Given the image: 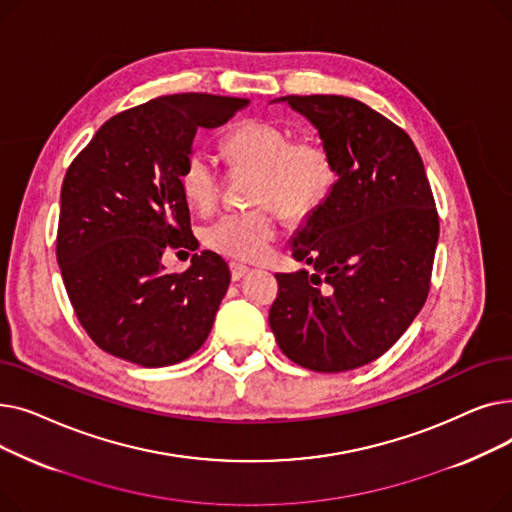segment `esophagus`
Instances as JSON below:
<instances>
[{"label":"esophagus","mask_w":512,"mask_h":512,"mask_svg":"<svg viewBox=\"0 0 512 512\" xmlns=\"http://www.w3.org/2000/svg\"><path fill=\"white\" fill-rule=\"evenodd\" d=\"M249 272H251V267H247V265L236 263V261H232V263H230V274H232V280L245 278Z\"/></svg>","instance_id":"1"}]
</instances>
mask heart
<instances>
[{
	"label": "heart",
	"instance_id": "1",
	"mask_svg": "<svg viewBox=\"0 0 512 512\" xmlns=\"http://www.w3.org/2000/svg\"><path fill=\"white\" fill-rule=\"evenodd\" d=\"M224 151L232 164L259 168L253 201L274 203L290 218H305L332 193L334 157L315 134L292 137L286 124L247 118L226 132ZM220 180V168L203 149H193L184 157L178 182L193 207H213L220 195ZM276 236L278 218L272 205L228 211L203 228L205 245L236 261L261 259Z\"/></svg>",
	"mask_w": 512,
	"mask_h": 512
}]
</instances>
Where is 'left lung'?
<instances>
[{"instance_id": "8db88e82", "label": "left lung", "mask_w": 512, "mask_h": 512, "mask_svg": "<svg viewBox=\"0 0 512 512\" xmlns=\"http://www.w3.org/2000/svg\"><path fill=\"white\" fill-rule=\"evenodd\" d=\"M334 157L338 180L292 240L313 272L276 274L270 328L282 353L321 373L382 357L421 311L440 218L409 134L342 95H288Z\"/></svg>"}]
</instances>
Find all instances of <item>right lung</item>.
I'll use <instances>...</instances> for the list:
<instances>
[{"label":"right lung","instance_id":"add662e5","mask_svg":"<svg viewBox=\"0 0 512 512\" xmlns=\"http://www.w3.org/2000/svg\"><path fill=\"white\" fill-rule=\"evenodd\" d=\"M249 99L157 97L107 120L64 176L56 255L80 326L118 359L180 363L207 340L230 284L228 263L195 253L164 272L166 251H195L178 174L199 128L228 122Z\"/></svg>","mask_w":512,"mask_h":512}]
</instances>
